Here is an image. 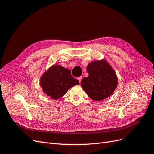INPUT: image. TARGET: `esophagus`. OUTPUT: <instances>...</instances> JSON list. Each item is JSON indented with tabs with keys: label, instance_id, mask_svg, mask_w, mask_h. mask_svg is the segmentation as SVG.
I'll use <instances>...</instances> for the list:
<instances>
[{
	"label": "esophagus",
	"instance_id": "34e87169",
	"mask_svg": "<svg viewBox=\"0 0 154 154\" xmlns=\"http://www.w3.org/2000/svg\"><path fill=\"white\" fill-rule=\"evenodd\" d=\"M77 79H78L79 82V83H80L81 81V79H82V77H77Z\"/></svg>",
	"mask_w": 154,
	"mask_h": 154
}]
</instances>
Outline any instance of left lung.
Segmentation results:
<instances>
[{"label": "left lung", "mask_w": 154, "mask_h": 154, "mask_svg": "<svg viewBox=\"0 0 154 154\" xmlns=\"http://www.w3.org/2000/svg\"><path fill=\"white\" fill-rule=\"evenodd\" d=\"M89 76L82 79L81 86L91 99L101 100L115 90L117 79L113 69L106 61H94L87 66Z\"/></svg>", "instance_id": "obj_1"}]
</instances>
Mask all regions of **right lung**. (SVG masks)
Returning a JSON list of instances; mask_svg holds the SVG:
<instances>
[{"mask_svg":"<svg viewBox=\"0 0 154 154\" xmlns=\"http://www.w3.org/2000/svg\"><path fill=\"white\" fill-rule=\"evenodd\" d=\"M78 84L79 81L72 77L70 70L59 65L53 66L41 79L44 92L54 99L61 97L70 88Z\"/></svg>","mask_w":154,"mask_h":154,"instance_id":"right-lung-1","label":"right lung"}]
</instances>
